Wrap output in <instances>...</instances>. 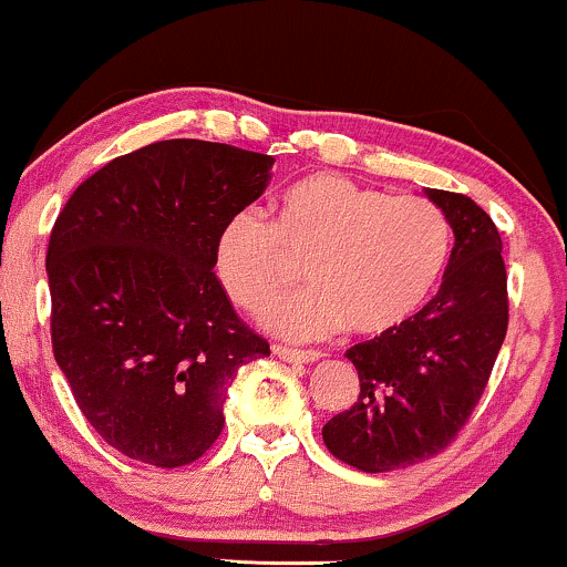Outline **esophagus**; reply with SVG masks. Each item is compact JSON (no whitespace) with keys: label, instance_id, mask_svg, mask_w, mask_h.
<instances>
[{"label":"esophagus","instance_id":"esophagus-1","mask_svg":"<svg viewBox=\"0 0 567 567\" xmlns=\"http://www.w3.org/2000/svg\"><path fill=\"white\" fill-rule=\"evenodd\" d=\"M275 353L282 361H298V364H313L324 357L322 351H301V349H288V346H275Z\"/></svg>","mask_w":567,"mask_h":567}]
</instances>
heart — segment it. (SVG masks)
Listing matches in <instances>:
<instances>
[{
	"mask_svg": "<svg viewBox=\"0 0 567 567\" xmlns=\"http://www.w3.org/2000/svg\"><path fill=\"white\" fill-rule=\"evenodd\" d=\"M452 231L439 206L385 195L340 174H311L277 200L275 224L254 208L218 229L214 266L245 311L264 309L306 264L311 288L264 311L271 332L296 340L351 327L383 336L420 311L449 258Z\"/></svg>",
	"mask_w": 567,
	"mask_h": 567,
	"instance_id": "1",
	"label": "heart"
}]
</instances>
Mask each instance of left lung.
I'll list each match as a JSON object with an SVG mask.
<instances>
[{
    "mask_svg": "<svg viewBox=\"0 0 567 567\" xmlns=\"http://www.w3.org/2000/svg\"><path fill=\"white\" fill-rule=\"evenodd\" d=\"M454 229L433 301L351 346L359 401L322 427L338 460L364 473L414 465L449 446L486 391L507 336V271L496 224L467 195L425 187Z\"/></svg>",
    "mask_w": 567,
    "mask_h": 567,
    "instance_id": "8db88e82",
    "label": "left lung"
}]
</instances>
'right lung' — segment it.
Here are the masks:
<instances>
[{"instance_id": "right-lung-1", "label": "right lung", "mask_w": 567, "mask_h": 567, "mask_svg": "<svg viewBox=\"0 0 567 567\" xmlns=\"http://www.w3.org/2000/svg\"><path fill=\"white\" fill-rule=\"evenodd\" d=\"M271 166L221 142H155L79 184L54 221V361L89 425L132 460L182 467L206 454L237 370L269 357L216 279L214 248Z\"/></svg>"}]
</instances>
